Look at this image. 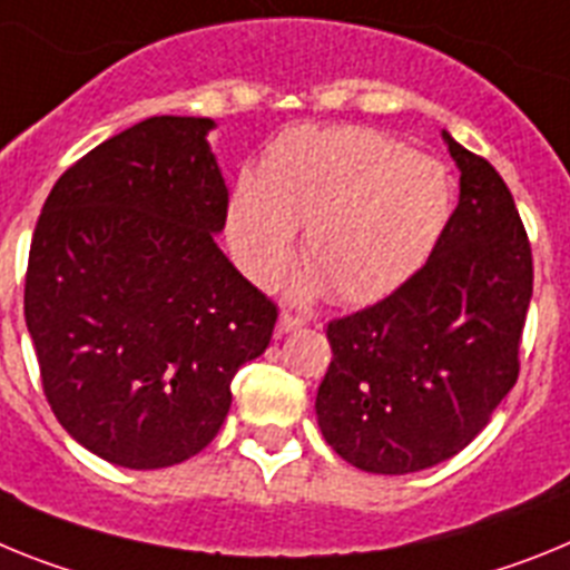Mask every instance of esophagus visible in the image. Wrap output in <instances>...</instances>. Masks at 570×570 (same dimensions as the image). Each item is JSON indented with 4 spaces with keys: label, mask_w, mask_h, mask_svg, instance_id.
I'll use <instances>...</instances> for the list:
<instances>
[{
    "label": "esophagus",
    "mask_w": 570,
    "mask_h": 570,
    "mask_svg": "<svg viewBox=\"0 0 570 570\" xmlns=\"http://www.w3.org/2000/svg\"><path fill=\"white\" fill-rule=\"evenodd\" d=\"M298 326H304V318L295 313H289V309H284L278 318V333H292V330H298Z\"/></svg>",
    "instance_id": "1"
}]
</instances>
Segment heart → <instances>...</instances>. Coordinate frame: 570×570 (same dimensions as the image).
<instances>
[{"mask_svg":"<svg viewBox=\"0 0 570 570\" xmlns=\"http://www.w3.org/2000/svg\"><path fill=\"white\" fill-rule=\"evenodd\" d=\"M448 215L439 163L373 128H295L266 151L264 180L237 177L226 235L246 275L269 286L289 264L295 226H306L313 284L364 304L424 264Z\"/></svg>","mask_w":570,"mask_h":570,"instance_id":"obj_1","label":"heart"}]
</instances>
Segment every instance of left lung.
I'll return each instance as SVG.
<instances>
[{
	"label": "left lung",
	"mask_w": 570,
	"mask_h": 570,
	"mask_svg": "<svg viewBox=\"0 0 570 570\" xmlns=\"http://www.w3.org/2000/svg\"><path fill=\"white\" fill-rule=\"evenodd\" d=\"M459 206L428 264L379 304L333 318L318 428L367 473H415L470 444L519 379L531 240L497 168L444 135Z\"/></svg>",
	"instance_id": "obj_1"
}]
</instances>
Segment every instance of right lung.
I'll return each instance as SVG.
<instances>
[{"label":"right lung","mask_w":570,"mask_h":570,"mask_svg":"<svg viewBox=\"0 0 570 570\" xmlns=\"http://www.w3.org/2000/svg\"><path fill=\"white\" fill-rule=\"evenodd\" d=\"M209 117H148L53 183L24 272V324L57 422L111 464L200 453L278 306L217 249L229 209Z\"/></svg>","instance_id":"1"}]
</instances>
